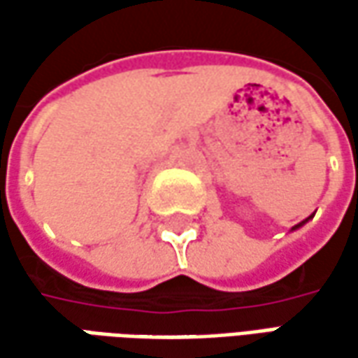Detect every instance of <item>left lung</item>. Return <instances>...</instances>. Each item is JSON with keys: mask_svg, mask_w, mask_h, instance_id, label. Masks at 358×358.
<instances>
[{"mask_svg": "<svg viewBox=\"0 0 358 358\" xmlns=\"http://www.w3.org/2000/svg\"><path fill=\"white\" fill-rule=\"evenodd\" d=\"M310 217H313V215H310ZM310 217H307V219H305V221H301V223H299V225H295V227L291 229V231H295V229H299V227H303V225H305V223H307V221H309Z\"/></svg>", "mask_w": 358, "mask_h": 358, "instance_id": "obj_1", "label": "left lung"}]
</instances>
